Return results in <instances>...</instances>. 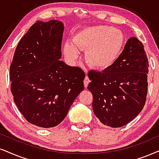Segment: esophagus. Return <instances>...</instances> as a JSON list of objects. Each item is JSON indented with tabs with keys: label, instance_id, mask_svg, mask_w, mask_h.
<instances>
[{
	"label": "esophagus",
	"instance_id": "34e87169",
	"mask_svg": "<svg viewBox=\"0 0 159 159\" xmlns=\"http://www.w3.org/2000/svg\"><path fill=\"white\" fill-rule=\"evenodd\" d=\"M89 82H90V80H89V77H88V76H86L85 78H84V86H85V88L87 87L88 84H89Z\"/></svg>",
	"mask_w": 159,
	"mask_h": 159
}]
</instances>
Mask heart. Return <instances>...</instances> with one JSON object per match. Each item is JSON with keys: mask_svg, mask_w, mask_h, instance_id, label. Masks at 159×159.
I'll use <instances>...</instances> for the list:
<instances>
[{"mask_svg": "<svg viewBox=\"0 0 159 159\" xmlns=\"http://www.w3.org/2000/svg\"><path fill=\"white\" fill-rule=\"evenodd\" d=\"M125 37L121 31L108 25H95L78 31L72 39V45L66 44L64 53L75 59L77 51H85V59L94 69L104 70L115 62L121 53Z\"/></svg>", "mask_w": 159, "mask_h": 159, "instance_id": "1", "label": "heart"}]
</instances>
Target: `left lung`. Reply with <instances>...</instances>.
Returning <instances> with one entry per match:
<instances>
[{
  "instance_id": "8db88e82",
  "label": "left lung",
  "mask_w": 159,
  "mask_h": 159,
  "mask_svg": "<svg viewBox=\"0 0 159 159\" xmlns=\"http://www.w3.org/2000/svg\"><path fill=\"white\" fill-rule=\"evenodd\" d=\"M148 67L143 45L132 37L111 67L89 72L87 88L93 94L94 113L102 124L122 127L141 112L148 92Z\"/></svg>"
}]
</instances>
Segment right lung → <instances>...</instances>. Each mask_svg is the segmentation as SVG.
Returning a JSON list of instances; mask_svg holds the SVG:
<instances>
[{
    "instance_id": "obj_1",
    "label": "right lung",
    "mask_w": 159,
    "mask_h": 159,
    "mask_svg": "<svg viewBox=\"0 0 159 159\" xmlns=\"http://www.w3.org/2000/svg\"><path fill=\"white\" fill-rule=\"evenodd\" d=\"M64 29L56 20L36 22L18 43L10 66L14 101L38 127L61 123L84 89L83 70L60 60Z\"/></svg>"
}]
</instances>
